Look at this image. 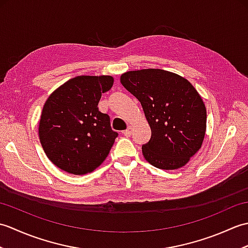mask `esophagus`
Wrapping results in <instances>:
<instances>
[{"instance_id": "esophagus-1", "label": "esophagus", "mask_w": 248, "mask_h": 248, "mask_svg": "<svg viewBox=\"0 0 248 248\" xmlns=\"http://www.w3.org/2000/svg\"><path fill=\"white\" fill-rule=\"evenodd\" d=\"M123 134L124 136H127V138H129V136L132 134V127H131V125H129L127 129H125L124 131H123Z\"/></svg>"}]
</instances>
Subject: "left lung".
I'll list each match as a JSON object with an SVG mask.
<instances>
[{"label": "left lung", "mask_w": 248, "mask_h": 248, "mask_svg": "<svg viewBox=\"0 0 248 248\" xmlns=\"http://www.w3.org/2000/svg\"><path fill=\"white\" fill-rule=\"evenodd\" d=\"M123 86L139 100L151 129L141 146L151 165L171 170L184 166L202 145L207 109L186 78L162 69L124 72Z\"/></svg>", "instance_id": "8db88e82"}]
</instances>
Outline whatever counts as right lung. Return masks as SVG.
Listing matches in <instances>:
<instances>
[{
  "label": "right lung",
  "instance_id": "obj_1",
  "mask_svg": "<svg viewBox=\"0 0 248 248\" xmlns=\"http://www.w3.org/2000/svg\"><path fill=\"white\" fill-rule=\"evenodd\" d=\"M110 76L70 78L50 94L39 121V140L49 160L62 170L85 175L107 159L118 133L98 108Z\"/></svg>",
  "mask_w": 248,
  "mask_h": 248
}]
</instances>
